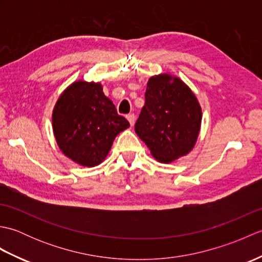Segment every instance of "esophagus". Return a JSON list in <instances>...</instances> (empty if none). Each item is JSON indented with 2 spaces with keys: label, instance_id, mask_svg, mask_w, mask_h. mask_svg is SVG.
Listing matches in <instances>:
<instances>
[{
  "label": "esophagus",
  "instance_id": "obj_1",
  "mask_svg": "<svg viewBox=\"0 0 262 262\" xmlns=\"http://www.w3.org/2000/svg\"><path fill=\"white\" fill-rule=\"evenodd\" d=\"M126 118H127V120L129 121V124H130V126H133L135 124V115L134 114H129V115H127L126 116Z\"/></svg>",
  "mask_w": 262,
  "mask_h": 262
}]
</instances>
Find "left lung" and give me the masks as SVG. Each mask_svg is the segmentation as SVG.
I'll list each match as a JSON object with an SVG mask.
<instances>
[{
  "label": "left lung",
  "mask_w": 262,
  "mask_h": 262,
  "mask_svg": "<svg viewBox=\"0 0 262 262\" xmlns=\"http://www.w3.org/2000/svg\"><path fill=\"white\" fill-rule=\"evenodd\" d=\"M200 124L198 100L179 77L160 74L148 80L135 132L154 159L170 163L187 155L196 144Z\"/></svg>",
  "instance_id": "1"
}]
</instances>
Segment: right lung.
<instances>
[{
    "label": "right lung",
    "mask_w": 262,
    "mask_h": 262,
    "mask_svg": "<svg viewBox=\"0 0 262 262\" xmlns=\"http://www.w3.org/2000/svg\"><path fill=\"white\" fill-rule=\"evenodd\" d=\"M52 120L60 151L82 166L101 163L116 136L129 127L102 85L85 81H75L60 94Z\"/></svg>",
    "instance_id": "right-lung-1"
}]
</instances>
